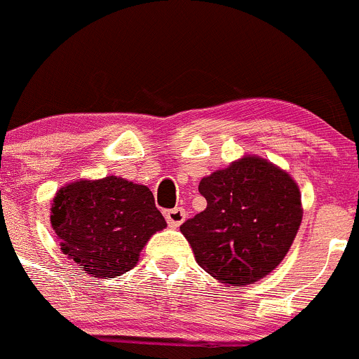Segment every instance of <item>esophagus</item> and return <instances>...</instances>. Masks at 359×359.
Instances as JSON below:
<instances>
[{"instance_id":"1","label":"esophagus","mask_w":359,"mask_h":359,"mask_svg":"<svg viewBox=\"0 0 359 359\" xmlns=\"http://www.w3.org/2000/svg\"><path fill=\"white\" fill-rule=\"evenodd\" d=\"M164 217H166V221H168L170 226L177 229V226L182 225L184 219H186V210L180 209V207H175V209L166 210V212H164Z\"/></svg>"}]
</instances>
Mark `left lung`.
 <instances>
[{"instance_id":"obj_1","label":"left lung","mask_w":359,"mask_h":359,"mask_svg":"<svg viewBox=\"0 0 359 359\" xmlns=\"http://www.w3.org/2000/svg\"><path fill=\"white\" fill-rule=\"evenodd\" d=\"M205 210L180 225L203 271L232 287L255 283L285 259L303 217L287 172L244 156L198 186Z\"/></svg>"}]
</instances>
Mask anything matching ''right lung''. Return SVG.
<instances>
[{
	"label": "right lung",
	"mask_w": 359,
	"mask_h": 359,
	"mask_svg": "<svg viewBox=\"0 0 359 359\" xmlns=\"http://www.w3.org/2000/svg\"><path fill=\"white\" fill-rule=\"evenodd\" d=\"M51 226L81 271L116 278L138 264L140 251L166 221L149 187L109 175L62 187L51 203Z\"/></svg>",
	"instance_id": "1"
}]
</instances>
